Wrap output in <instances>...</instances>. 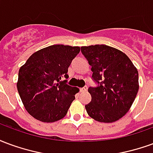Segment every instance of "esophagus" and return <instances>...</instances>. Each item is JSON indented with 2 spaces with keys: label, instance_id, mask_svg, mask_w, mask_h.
I'll return each instance as SVG.
<instances>
[{
  "label": "esophagus",
  "instance_id": "1",
  "mask_svg": "<svg viewBox=\"0 0 153 153\" xmlns=\"http://www.w3.org/2000/svg\"><path fill=\"white\" fill-rule=\"evenodd\" d=\"M87 90H88V87L84 86L80 88V92H82V93H83V92H86Z\"/></svg>",
  "mask_w": 153,
  "mask_h": 153
}]
</instances>
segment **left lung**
Returning <instances> with one entry per match:
<instances>
[{
	"mask_svg": "<svg viewBox=\"0 0 153 153\" xmlns=\"http://www.w3.org/2000/svg\"><path fill=\"white\" fill-rule=\"evenodd\" d=\"M98 86L89 87L92 100L85 106L91 118L112 123L130 109L138 88V72L124 52L106 45L81 47Z\"/></svg>",
	"mask_w": 153,
	"mask_h": 153,
	"instance_id": "left-lung-1",
	"label": "left lung"
}]
</instances>
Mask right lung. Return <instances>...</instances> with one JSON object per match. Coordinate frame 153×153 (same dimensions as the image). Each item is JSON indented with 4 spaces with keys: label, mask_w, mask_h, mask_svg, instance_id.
<instances>
[{
    "label": "right lung",
    "mask_w": 153,
    "mask_h": 153,
    "mask_svg": "<svg viewBox=\"0 0 153 153\" xmlns=\"http://www.w3.org/2000/svg\"><path fill=\"white\" fill-rule=\"evenodd\" d=\"M79 47L52 45L36 51L19 70L17 89L33 118L52 123L64 118L79 89L66 84L68 68Z\"/></svg>",
    "instance_id": "obj_1"
}]
</instances>
